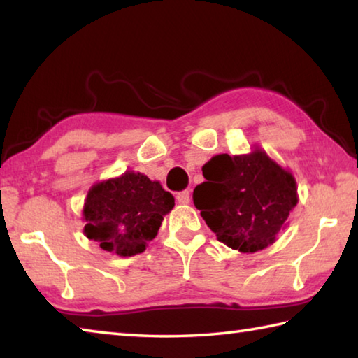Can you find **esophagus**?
<instances>
[{
	"label": "esophagus",
	"mask_w": 358,
	"mask_h": 358,
	"mask_svg": "<svg viewBox=\"0 0 358 358\" xmlns=\"http://www.w3.org/2000/svg\"><path fill=\"white\" fill-rule=\"evenodd\" d=\"M177 202L181 203V205L189 203V202H191V194H189V191L186 189V191L178 192V194H177Z\"/></svg>",
	"instance_id": "1"
}]
</instances>
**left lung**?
Listing matches in <instances>:
<instances>
[{"label":"left lung","mask_w":358,"mask_h":358,"mask_svg":"<svg viewBox=\"0 0 358 358\" xmlns=\"http://www.w3.org/2000/svg\"><path fill=\"white\" fill-rule=\"evenodd\" d=\"M205 181L192 201L224 245L240 252L273 245L299 202L294 175L264 150L216 155L202 167Z\"/></svg>","instance_id":"1"}]
</instances>
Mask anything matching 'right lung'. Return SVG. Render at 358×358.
<instances>
[{
  "label": "right lung",
  "mask_w": 358,
  "mask_h": 358,
  "mask_svg": "<svg viewBox=\"0 0 358 358\" xmlns=\"http://www.w3.org/2000/svg\"><path fill=\"white\" fill-rule=\"evenodd\" d=\"M173 205V196L162 189L159 181H151L141 172H124L88 191L83 232L104 251L134 256L156 237Z\"/></svg>",
  "instance_id": "add662e5"
}]
</instances>
